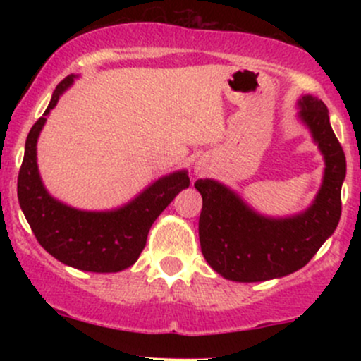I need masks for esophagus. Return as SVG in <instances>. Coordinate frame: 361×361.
I'll list each match as a JSON object with an SVG mask.
<instances>
[{
    "mask_svg": "<svg viewBox=\"0 0 361 361\" xmlns=\"http://www.w3.org/2000/svg\"><path fill=\"white\" fill-rule=\"evenodd\" d=\"M200 169H202V168H197V173H198V171H200Z\"/></svg>",
    "mask_w": 361,
    "mask_h": 361,
    "instance_id": "1",
    "label": "esophagus"
}]
</instances>
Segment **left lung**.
Masks as SVG:
<instances>
[{
	"label": "left lung",
	"instance_id": "obj_1",
	"mask_svg": "<svg viewBox=\"0 0 361 361\" xmlns=\"http://www.w3.org/2000/svg\"><path fill=\"white\" fill-rule=\"evenodd\" d=\"M300 106V118L326 159L324 181L304 214L280 221L261 217L217 181H195L204 200L198 221L202 255L224 279L250 283L290 275L305 267L336 229L346 175L345 152L331 128L324 103L304 97Z\"/></svg>",
	"mask_w": 361,
	"mask_h": 361
}]
</instances>
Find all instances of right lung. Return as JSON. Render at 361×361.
Returning <instances> with one entry per match:
<instances>
[{"instance_id": "right-lung-1", "label": "right lung", "mask_w": 361, "mask_h": 361, "mask_svg": "<svg viewBox=\"0 0 361 361\" xmlns=\"http://www.w3.org/2000/svg\"><path fill=\"white\" fill-rule=\"evenodd\" d=\"M74 76L64 78L44 115L34 123L25 142L18 173V202L30 229L49 255L78 270L115 273L132 267L146 246L149 229L173 198L188 188L186 171L152 183L135 200L114 212H82L62 205L45 192L37 169V139L45 117Z\"/></svg>"}]
</instances>
